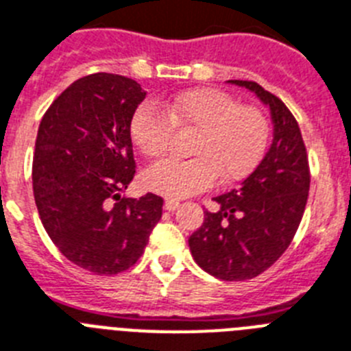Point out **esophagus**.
<instances>
[{
  "instance_id": "obj_1",
  "label": "esophagus",
  "mask_w": 351,
  "mask_h": 351,
  "mask_svg": "<svg viewBox=\"0 0 351 351\" xmlns=\"http://www.w3.org/2000/svg\"><path fill=\"white\" fill-rule=\"evenodd\" d=\"M164 207H166V210L173 212V210H176V208L180 207V202H178V199L167 198V199H166V203H164Z\"/></svg>"
}]
</instances>
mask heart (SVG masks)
<instances>
[{"label": "heart", "mask_w": 351, "mask_h": 351, "mask_svg": "<svg viewBox=\"0 0 351 351\" xmlns=\"http://www.w3.org/2000/svg\"><path fill=\"white\" fill-rule=\"evenodd\" d=\"M173 128L196 132L191 160H162L144 173V184L167 198H185L208 189L216 176L223 184L243 180L266 153L269 121L261 108L239 105L217 89H191L164 103H144L130 121V137L146 157H160L169 148Z\"/></svg>", "instance_id": "1"}]
</instances>
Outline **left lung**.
Masks as SVG:
<instances>
[{
	"label": "left lung",
	"instance_id": "1",
	"mask_svg": "<svg viewBox=\"0 0 351 351\" xmlns=\"http://www.w3.org/2000/svg\"><path fill=\"white\" fill-rule=\"evenodd\" d=\"M228 84L246 87L269 107L273 143L239 189L214 198L219 208L205 210L189 248L212 276L241 282L264 273L289 248L307 205L311 171L300 126L284 101L255 82Z\"/></svg>",
	"mask_w": 351,
	"mask_h": 351
}]
</instances>
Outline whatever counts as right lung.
I'll return each mask as SVG.
<instances>
[{
	"label": "right lung",
	"instance_id": "obj_1",
	"mask_svg": "<svg viewBox=\"0 0 351 351\" xmlns=\"http://www.w3.org/2000/svg\"><path fill=\"white\" fill-rule=\"evenodd\" d=\"M146 93L132 78L96 73L46 110L34 153L35 205L67 261L117 275L144 253L162 216L157 194L125 198L135 175L130 121Z\"/></svg>",
	"mask_w": 351,
	"mask_h": 351
}]
</instances>
